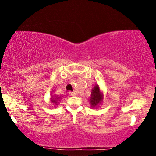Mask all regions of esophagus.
<instances>
[{"label": "esophagus", "mask_w": 156, "mask_h": 156, "mask_svg": "<svg viewBox=\"0 0 156 156\" xmlns=\"http://www.w3.org/2000/svg\"><path fill=\"white\" fill-rule=\"evenodd\" d=\"M69 94L71 95V96H76V92H69Z\"/></svg>", "instance_id": "obj_1"}]
</instances>
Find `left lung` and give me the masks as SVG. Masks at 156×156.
Returning <instances> with one entry per match:
<instances>
[{
    "mask_svg": "<svg viewBox=\"0 0 156 156\" xmlns=\"http://www.w3.org/2000/svg\"><path fill=\"white\" fill-rule=\"evenodd\" d=\"M103 92L100 90L98 84H96L94 87L91 89V95L89 99L91 107L94 109H98L100 107V105L103 102Z\"/></svg>",
    "mask_w": 156,
    "mask_h": 156,
    "instance_id": "1",
    "label": "left lung"
}]
</instances>
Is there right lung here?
I'll use <instances>...</instances> for the list:
<instances>
[{
	"label": "right lung",
	"instance_id": "right-lung-1",
	"mask_svg": "<svg viewBox=\"0 0 156 156\" xmlns=\"http://www.w3.org/2000/svg\"><path fill=\"white\" fill-rule=\"evenodd\" d=\"M53 93H54V92H52L51 94V97H50V102H51V103L54 104L55 106H56V105H58L59 102H60V100L62 99L61 98L62 96H58V95L54 94Z\"/></svg>",
	"mask_w": 156,
	"mask_h": 156
}]
</instances>
